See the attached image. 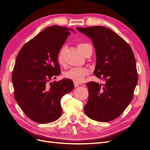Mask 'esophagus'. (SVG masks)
Instances as JSON below:
<instances>
[{
	"label": "esophagus",
	"mask_w": 150,
	"mask_h": 150,
	"mask_svg": "<svg viewBox=\"0 0 150 150\" xmlns=\"http://www.w3.org/2000/svg\"><path fill=\"white\" fill-rule=\"evenodd\" d=\"M74 87H75V88L78 87V86H79V84L78 83H76V82L74 83Z\"/></svg>",
	"instance_id": "esophagus-1"
}]
</instances>
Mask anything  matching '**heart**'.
Listing matches in <instances>:
<instances>
[{
    "label": "heart",
    "mask_w": 150,
    "mask_h": 150,
    "mask_svg": "<svg viewBox=\"0 0 150 150\" xmlns=\"http://www.w3.org/2000/svg\"><path fill=\"white\" fill-rule=\"evenodd\" d=\"M89 46L86 43H79L78 44V47L79 51L82 52L84 49ZM64 47H61L57 54V61L59 64H62L63 63V53H64ZM89 73L88 69L86 67H73L68 70L64 73V77L67 79H69L76 83H80L84 79V77Z\"/></svg>",
    "instance_id": "b5f03b06"
}]
</instances>
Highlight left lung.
I'll list each match as a JSON object with an SVG mask.
<instances>
[{
    "label": "left lung",
    "mask_w": 150,
    "mask_h": 150,
    "mask_svg": "<svg viewBox=\"0 0 150 150\" xmlns=\"http://www.w3.org/2000/svg\"><path fill=\"white\" fill-rule=\"evenodd\" d=\"M77 29L92 40L96 53L94 74L106 82L86 83L89 98L84 112L93 120L111 121L123 112L133 98L138 79L133 52L123 39L106 27Z\"/></svg>",
    "instance_id": "obj_1"
}]
</instances>
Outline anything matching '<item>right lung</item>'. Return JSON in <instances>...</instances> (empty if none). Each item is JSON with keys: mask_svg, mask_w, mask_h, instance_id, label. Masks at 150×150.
<instances>
[{"mask_svg": "<svg viewBox=\"0 0 150 150\" xmlns=\"http://www.w3.org/2000/svg\"><path fill=\"white\" fill-rule=\"evenodd\" d=\"M69 30L52 25L44 29L22 47L12 74L13 95L29 119L46 124L58 120L62 114L61 99L74 89L69 79L49 82L61 73L57 54Z\"/></svg>", "mask_w": 150, "mask_h": 150, "instance_id": "add662e5", "label": "right lung"}]
</instances>
